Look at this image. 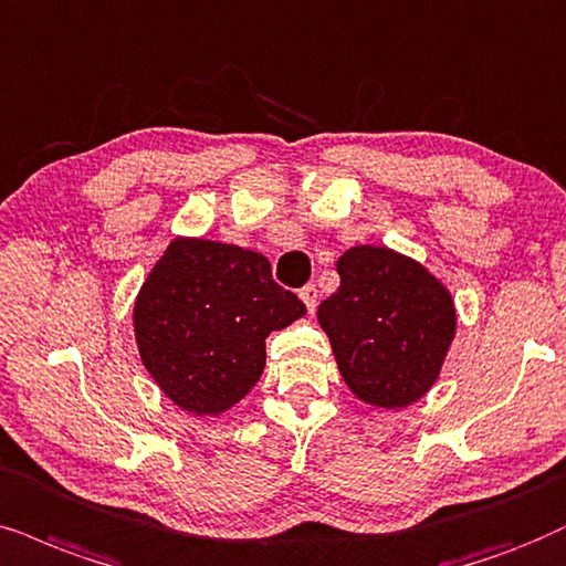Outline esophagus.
<instances>
[{
  "label": "esophagus",
  "mask_w": 566,
  "mask_h": 566,
  "mask_svg": "<svg viewBox=\"0 0 566 566\" xmlns=\"http://www.w3.org/2000/svg\"><path fill=\"white\" fill-rule=\"evenodd\" d=\"M300 300H303L307 311H311V313L316 311V305H318V287H316V284H305V287L300 290Z\"/></svg>",
  "instance_id": "esophagus-1"
}]
</instances>
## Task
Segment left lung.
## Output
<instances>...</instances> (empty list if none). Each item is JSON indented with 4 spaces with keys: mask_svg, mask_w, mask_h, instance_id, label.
<instances>
[{
    "mask_svg": "<svg viewBox=\"0 0 566 566\" xmlns=\"http://www.w3.org/2000/svg\"><path fill=\"white\" fill-rule=\"evenodd\" d=\"M336 271L339 290L318 305V324L349 391L386 410L418 402L452 345V295L418 261L389 248H349Z\"/></svg>",
    "mask_w": 566,
    "mask_h": 566,
    "instance_id": "obj_1",
    "label": "left lung"
}]
</instances>
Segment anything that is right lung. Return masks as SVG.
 Here are the masks:
<instances>
[{
	"mask_svg": "<svg viewBox=\"0 0 566 566\" xmlns=\"http://www.w3.org/2000/svg\"><path fill=\"white\" fill-rule=\"evenodd\" d=\"M305 313L253 250L175 240L143 282L133 326L140 360L171 402L219 415L259 384L266 336Z\"/></svg>",
	"mask_w": 566,
	"mask_h": 566,
	"instance_id": "right-lung-1",
	"label": "right lung"
}]
</instances>
